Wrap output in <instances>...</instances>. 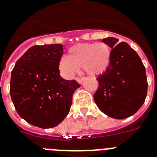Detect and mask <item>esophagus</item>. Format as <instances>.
<instances>
[{
  "label": "esophagus",
  "mask_w": 157,
  "mask_h": 157,
  "mask_svg": "<svg viewBox=\"0 0 157 157\" xmlns=\"http://www.w3.org/2000/svg\"><path fill=\"white\" fill-rule=\"evenodd\" d=\"M76 81L79 83V84H82L83 81H84V78H76Z\"/></svg>",
  "instance_id": "1"
}]
</instances>
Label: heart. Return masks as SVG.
<instances>
[{
  "label": "heart",
  "mask_w": 157,
  "mask_h": 157,
  "mask_svg": "<svg viewBox=\"0 0 157 157\" xmlns=\"http://www.w3.org/2000/svg\"><path fill=\"white\" fill-rule=\"evenodd\" d=\"M111 60V48L106 43L75 44L68 49V56L60 59L59 69L65 78H72L79 67L89 76H97L107 70Z\"/></svg>",
  "instance_id": "1"
}]
</instances>
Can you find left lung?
Segmentation results:
<instances>
[{"mask_svg": "<svg viewBox=\"0 0 157 157\" xmlns=\"http://www.w3.org/2000/svg\"><path fill=\"white\" fill-rule=\"evenodd\" d=\"M115 37L102 40L112 49L111 64L97 76L94 101L109 117L125 119L135 114L145 101L148 82L145 68L135 50Z\"/></svg>", "mask_w": 157, "mask_h": 157, "instance_id": "left-lung-1", "label": "left lung"}]
</instances>
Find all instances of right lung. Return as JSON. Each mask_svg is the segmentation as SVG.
Instances as JSON below:
<instances>
[{
	"mask_svg": "<svg viewBox=\"0 0 157 157\" xmlns=\"http://www.w3.org/2000/svg\"><path fill=\"white\" fill-rule=\"evenodd\" d=\"M60 44L34 45L16 62L10 96L18 115L32 125L56 127L69 113L72 95L81 85L60 76Z\"/></svg>",
	"mask_w": 157,
	"mask_h": 157,
	"instance_id": "1",
	"label": "right lung"
}]
</instances>
